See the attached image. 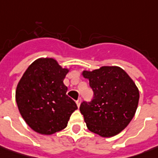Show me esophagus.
Returning a JSON list of instances; mask_svg holds the SVG:
<instances>
[{"label": "esophagus", "mask_w": 158, "mask_h": 158, "mask_svg": "<svg viewBox=\"0 0 158 158\" xmlns=\"http://www.w3.org/2000/svg\"><path fill=\"white\" fill-rule=\"evenodd\" d=\"M76 103H77V106L79 107V106H80V103H81V99H79L78 101H76Z\"/></svg>", "instance_id": "esophagus-1"}]
</instances>
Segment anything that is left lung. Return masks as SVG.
<instances>
[{
	"mask_svg": "<svg viewBox=\"0 0 158 158\" xmlns=\"http://www.w3.org/2000/svg\"><path fill=\"white\" fill-rule=\"evenodd\" d=\"M82 75L94 91V99L83 101L79 107L87 128L102 137L123 131L138 106L139 90L132 79L118 66L83 71Z\"/></svg>",
	"mask_w": 158,
	"mask_h": 158,
	"instance_id": "1",
	"label": "left lung"
}]
</instances>
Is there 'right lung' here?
<instances>
[{"mask_svg":"<svg viewBox=\"0 0 158 158\" xmlns=\"http://www.w3.org/2000/svg\"><path fill=\"white\" fill-rule=\"evenodd\" d=\"M68 72L54 58H38L20 79L15 101L22 117L35 132L52 135L62 130L78 108L63 82Z\"/></svg>","mask_w":158,"mask_h":158,"instance_id":"1","label":"right lung"}]
</instances>
